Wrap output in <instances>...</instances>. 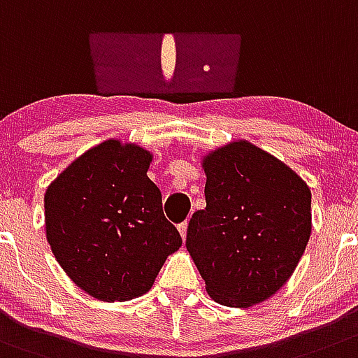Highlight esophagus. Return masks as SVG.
<instances>
[{
    "label": "esophagus",
    "mask_w": 358,
    "mask_h": 358,
    "mask_svg": "<svg viewBox=\"0 0 358 358\" xmlns=\"http://www.w3.org/2000/svg\"><path fill=\"white\" fill-rule=\"evenodd\" d=\"M178 231H180V235H182V239L185 241V237H187V221H183V223L178 224Z\"/></svg>",
    "instance_id": "1"
}]
</instances>
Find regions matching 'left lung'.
Wrapping results in <instances>:
<instances>
[{
    "label": "left lung",
    "mask_w": 358,
    "mask_h": 358,
    "mask_svg": "<svg viewBox=\"0 0 358 358\" xmlns=\"http://www.w3.org/2000/svg\"><path fill=\"white\" fill-rule=\"evenodd\" d=\"M207 207L187 228L191 253L214 301L248 308L280 291L312 231L310 189L287 164L250 141L208 151Z\"/></svg>",
    "instance_id": "obj_1"
}]
</instances>
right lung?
<instances>
[{"instance_id":"right-lung-1","label":"right lung","mask_w":358,"mask_h":358,"mask_svg":"<svg viewBox=\"0 0 358 358\" xmlns=\"http://www.w3.org/2000/svg\"><path fill=\"white\" fill-rule=\"evenodd\" d=\"M151 160L139 144L108 139L48 185L46 239L66 275L92 298L114 303L146 294L182 246L148 178Z\"/></svg>"}]
</instances>
